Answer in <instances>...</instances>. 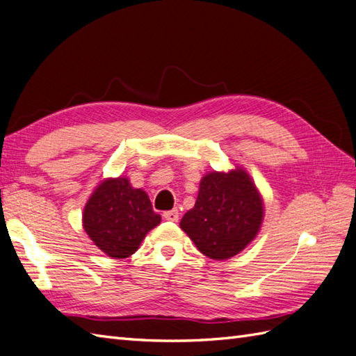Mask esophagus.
Wrapping results in <instances>:
<instances>
[{"label": "esophagus", "instance_id": "esophagus-1", "mask_svg": "<svg viewBox=\"0 0 356 356\" xmlns=\"http://www.w3.org/2000/svg\"><path fill=\"white\" fill-rule=\"evenodd\" d=\"M162 217H163L165 220H168V221H179V211H177V209L167 211V212L162 213Z\"/></svg>", "mask_w": 356, "mask_h": 356}]
</instances>
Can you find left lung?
I'll use <instances>...</instances> for the list:
<instances>
[{"mask_svg": "<svg viewBox=\"0 0 356 356\" xmlns=\"http://www.w3.org/2000/svg\"><path fill=\"white\" fill-rule=\"evenodd\" d=\"M262 200L241 168L209 172L200 181L197 202L180 227L208 258L222 261L238 254L258 234Z\"/></svg>", "mask_w": 356, "mask_h": 356, "instance_id": "8db88e82", "label": "left lung"}]
</instances>
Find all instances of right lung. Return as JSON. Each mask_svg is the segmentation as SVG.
Here are the masks:
<instances>
[{
  "mask_svg": "<svg viewBox=\"0 0 356 356\" xmlns=\"http://www.w3.org/2000/svg\"><path fill=\"white\" fill-rule=\"evenodd\" d=\"M161 222L150 198L124 177L107 179L86 203L83 226L90 239L111 258H127L148 230Z\"/></svg>",
  "mask_w": 356,
  "mask_h": 356,
  "instance_id": "1",
  "label": "right lung"
}]
</instances>
